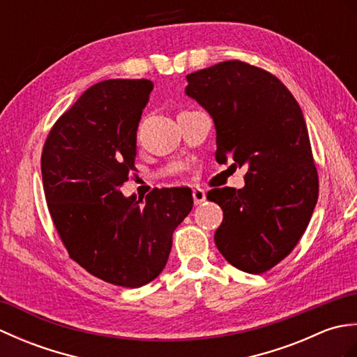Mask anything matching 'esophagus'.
I'll list each match as a JSON object with an SVG mask.
<instances>
[{
	"mask_svg": "<svg viewBox=\"0 0 357 357\" xmlns=\"http://www.w3.org/2000/svg\"><path fill=\"white\" fill-rule=\"evenodd\" d=\"M193 201L196 206H199V204L206 201V192L202 188H193Z\"/></svg>",
	"mask_w": 357,
	"mask_h": 357,
	"instance_id": "1",
	"label": "esophagus"
}]
</instances>
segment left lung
Segmentation results:
<instances>
[{"label": "left lung", "instance_id": "8db88e82", "mask_svg": "<svg viewBox=\"0 0 357 357\" xmlns=\"http://www.w3.org/2000/svg\"><path fill=\"white\" fill-rule=\"evenodd\" d=\"M185 78V95L215 123L216 161L247 167L239 190L207 193L224 211L216 247L233 267L259 275L296 247L317 202L304 115L290 90L255 66L224 61Z\"/></svg>", "mask_w": 357, "mask_h": 357}]
</instances>
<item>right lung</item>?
Segmentation results:
<instances>
[{
  "label": "right lung",
  "mask_w": 357,
  "mask_h": 357,
  "mask_svg": "<svg viewBox=\"0 0 357 357\" xmlns=\"http://www.w3.org/2000/svg\"><path fill=\"white\" fill-rule=\"evenodd\" d=\"M151 90L147 79L87 89L53 126L41 156L45 201L70 257L128 288L161 275L173 231L193 207L185 187L156 188L144 201L119 192L135 170L136 130Z\"/></svg>",
  "instance_id": "add662e5"
}]
</instances>
